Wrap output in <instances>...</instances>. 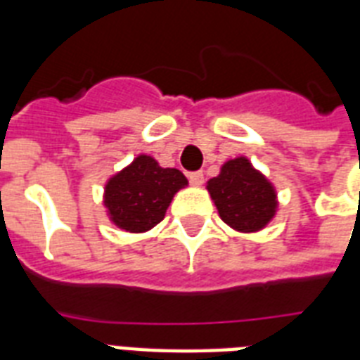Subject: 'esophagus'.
Instances as JSON below:
<instances>
[{
	"instance_id": "1",
	"label": "esophagus",
	"mask_w": 360,
	"mask_h": 360,
	"mask_svg": "<svg viewBox=\"0 0 360 360\" xmlns=\"http://www.w3.org/2000/svg\"><path fill=\"white\" fill-rule=\"evenodd\" d=\"M188 179H191V183L194 186H202L203 185V174H202V172H192V174H188Z\"/></svg>"
}]
</instances>
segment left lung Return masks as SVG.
I'll use <instances>...</instances> for the list:
<instances>
[{
	"label": "left lung",
	"mask_w": 360,
	"mask_h": 360,
	"mask_svg": "<svg viewBox=\"0 0 360 360\" xmlns=\"http://www.w3.org/2000/svg\"><path fill=\"white\" fill-rule=\"evenodd\" d=\"M207 192L220 219L239 233L263 230L278 211L276 188L246 157L226 160L207 181Z\"/></svg>",
	"instance_id": "obj_1"
}]
</instances>
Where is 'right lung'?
Masks as SVG:
<instances>
[{
  "instance_id": "obj_1",
  "label": "right lung",
  "mask_w": 360,
  "mask_h": 360,
  "mask_svg": "<svg viewBox=\"0 0 360 360\" xmlns=\"http://www.w3.org/2000/svg\"><path fill=\"white\" fill-rule=\"evenodd\" d=\"M188 181L179 169L162 168L149 155L138 157L104 185L110 222L129 233H146L166 217V209Z\"/></svg>"
}]
</instances>
